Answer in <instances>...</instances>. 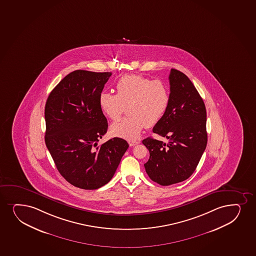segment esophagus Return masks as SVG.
<instances>
[{"mask_svg": "<svg viewBox=\"0 0 256 256\" xmlns=\"http://www.w3.org/2000/svg\"><path fill=\"white\" fill-rule=\"evenodd\" d=\"M128 143H130V146H134L136 144H138L140 142H138V140H130Z\"/></svg>", "mask_w": 256, "mask_h": 256, "instance_id": "obj_1", "label": "esophagus"}]
</instances>
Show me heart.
Instances as JSON below:
<instances>
[{"mask_svg": "<svg viewBox=\"0 0 256 256\" xmlns=\"http://www.w3.org/2000/svg\"><path fill=\"white\" fill-rule=\"evenodd\" d=\"M116 89V94H100L98 104L102 113L112 120H118L126 107L128 116L112 124L110 132L128 140L138 138L144 128L158 124L170 102L168 84L160 80L128 74L118 80Z\"/></svg>", "mask_w": 256, "mask_h": 256, "instance_id": "1", "label": "heart"}]
</instances>
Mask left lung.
<instances>
[{"label":"left lung","mask_w":256,"mask_h":256,"mask_svg":"<svg viewBox=\"0 0 256 256\" xmlns=\"http://www.w3.org/2000/svg\"><path fill=\"white\" fill-rule=\"evenodd\" d=\"M170 102L154 132L155 138L143 140L150 158L144 168L152 180L168 186L186 180L196 170L208 144L206 110L202 96L184 72L172 68L168 76Z\"/></svg>","instance_id":"8db88e82"}]
</instances>
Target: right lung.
<instances>
[{
	"label": "right lung",
	"mask_w": 256,
	"mask_h": 256,
	"mask_svg": "<svg viewBox=\"0 0 256 256\" xmlns=\"http://www.w3.org/2000/svg\"><path fill=\"white\" fill-rule=\"evenodd\" d=\"M112 74L76 70L59 82L46 101V146L60 174L82 190L108 184L130 146L118 137L98 146L108 128L98 98Z\"/></svg>",
	"instance_id": "right-lung-1"
}]
</instances>
